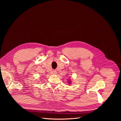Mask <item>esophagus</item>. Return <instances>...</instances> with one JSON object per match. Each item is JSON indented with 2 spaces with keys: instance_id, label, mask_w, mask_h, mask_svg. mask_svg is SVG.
<instances>
[{
  "instance_id": "esophagus-1",
  "label": "esophagus",
  "mask_w": 121,
  "mask_h": 121,
  "mask_svg": "<svg viewBox=\"0 0 121 121\" xmlns=\"http://www.w3.org/2000/svg\"><path fill=\"white\" fill-rule=\"evenodd\" d=\"M53 73L54 74H56V73H57L56 71V70H53Z\"/></svg>"
}]
</instances>
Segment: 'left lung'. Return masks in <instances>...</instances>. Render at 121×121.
<instances>
[{
  "label": "left lung",
  "mask_w": 121,
  "mask_h": 121,
  "mask_svg": "<svg viewBox=\"0 0 121 121\" xmlns=\"http://www.w3.org/2000/svg\"><path fill=\"white\" fill-rule=\"evenodd\" d=\"M69 83H71V82H70V81H69Z\"/></svg>",
  "instance_id": "8db88e82"
}]
</instances>
